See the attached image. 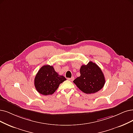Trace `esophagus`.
I'll list each match as a JSON object with an SVG mask.
<instances>
[{
  "label": "esophagus",
  "mask_w": 133,
  "mask_h": 133,
  "mask_svg": "<svg viewBox=\"0 0 133 133\" xmlns=\"http://www.w3.org/2000/svg\"><path fill=\"white\" fill-rule=\"evenodd\" d=\"M68 80L71 81H72L74 80V76H72V77H71V78H68Z\"/></svg>",
  "instance_id": "34e87169"
}]
</instances>
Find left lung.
<instances>
[{"label":"left lung","mask_w":133,"mask_h":133,"mask_svg":"<svg viewBox=\"0 0 133 133\" xmlns=\"http://www.w3.org/2000/svg\"><path fill=\"white\" fill-rule=\"evenodd\" d=\"M80 76L73 82L81 91L86 94L94 93L102 89L105 82L104 74L97 64L89 62L80 68Z\"/></svg>","instance_id":"obj_1"}]
</instances>
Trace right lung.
<instances>
[{"label": "right lung", "mask_w": 133, "mask_h": 133, "mask_svg": "<svg viewBox=\"0 0 133 133\" xmlns=\"http://www.w3.org/2000/svg\"><path fill=\"white\" fill-rule=\"evenodd\" d=\"M66 79L59 75L54 67L49 65L42 66L36 74L34 79V86L40 94L47 95L54 94L59 84Z\"/></svg>", "instance_id": "1"}]
</instances>
